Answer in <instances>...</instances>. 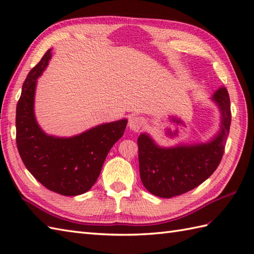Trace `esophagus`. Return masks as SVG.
<instances>
[{
    "label": "esophagus",
    "mask_w": 254,
    "mask_h": 254,
    "mask_svg": "<svg viewBox=\"0 0 254 254\" xmlns=\"http://www.w3.org/2000/svg\"><path fill=\"white\" fill-rule=\"evenodd\" d=\"M145 120L143 117H139V116H132L128 119V127L131 128L132 131L134 132H138L139 128L143 127Z\"/></svg>",
    "instance_id": "1"
}]
</instances>
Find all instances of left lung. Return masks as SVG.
I'll list each match as a JSON object with an SVG mask.
<instances>
[{"instance_id":"1","label":"left lung","mask_w":254,"mask_h":254,"mask_svg":"<svg viewBox=\"0 0 254 254\" xmlns=\"http://www.w3.org/2000/svg\"><path fill=\"white\" fill-rule=\"evenodd\" d=\"M212 99L220 109L222 126L208 143L163 148L147 134L138 136L139 175L144 187L154 195L170 198L191 191L217 169L229 134L231 111L225 87L215 91Z\"/></svg>"}]
</instances>
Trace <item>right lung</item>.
Returning a JSON list of instances; mask_svg holds the SVG:
<instances>
[{"label":"right lung","mask_w":254,"mask_h":254,"mask_svg":"<svg viewBox=\"0 0 254 254\" xmlns=\"http://www.w3.org/2000/svg\"><path fill=\"white\" fill-rule=\"evenodd\" d=\"M51 49L27 75L16 107V143L26 168L48 190L74 196L98 179L111 147L123 135L127 120L100 124L73 137H55L38 126L34 112L37 78L48 65Z\"/></svg>","instance_id":"obj_1"}]
</instances>
